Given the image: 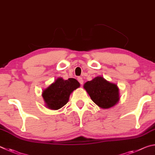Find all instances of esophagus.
Wrapping results in <instances>:
<instances>
[{
  "mask_svg": "<svg viewBox=\"0 0 155 155\" xmlns=\"http://www.w3.org/2000/svg\"><path fill=\"white\" fill-rule=\"evenodd\" d=\"M78 82H80V84H83V83H84V81H83V79L81 77H79L78 78Z\"/></svg>",
  "mask_w": 155,
  "mask_h": 155,
  "instance_id": "1",
  "label": "esophagus"
}]
</instances>
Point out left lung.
Segmentation results:
<instances>
[{"instance_id":"obj_1","label":"left lung","mask_w":155,"mask_h":155,"mask_svg":"<svg viewBox=\"0 0 155 155\" xmlns=\"http://www.w3.org/2000/svg\"><path fill=\"white\" fill-rule=\"evenodd\" d=\"M84 88L93 101L104 109L114 106L119 100L117 86L107 82L102 77H97L86 82Z\"/></svg>"}]
</instances>
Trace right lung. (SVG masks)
<instances>
[{"mask_svg":"<svg viewBox=\"0 0 155 155\" xmlns=\"http://www.w3.org/2000/svg\"><path fill=\"white\" fill-rule=\"evenodd\" d=\"M79 86L80 83L73 78L64 80L58 78L55 82L43 91V98L48 108L58 110L67 104L71 93Z\"/></svg>","mask_w":155,"mask_h":155,"instance_id":"right-lung-1","label":"right lung"}]
</instances>
